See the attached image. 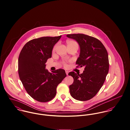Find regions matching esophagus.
<instances>
[{
    "mask_svg": "<svg viewBox=\"0 0 130 130\" xmlns=\"http://www.w3.org/2000/svg\"><path fill=\"white\" fill-rule=\"evenodd\" d=\"M65 72H66V75H68V73H69L68 71H66Z\"/></svg>",
    "mask_w": 130,
    "mask_h": 130,
    "instance_id": "34e87169",
    "label": "esophagus"
}]
</instances>
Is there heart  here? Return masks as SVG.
Segmentation results:
<instances>
[{
	"label": "heart",
	"instance_id": "heart-1",
	"mask_svg": "<svg viewBox=\"0 0 130 130\" xmlns=\"http://www.w3.org/2000/svg\"><path fill=\"white\" fill-rule=\"evenodd\" d=\"M67 45H68V44H69L74 43H76V42L74 41H73V40H68V41H67ZM56 47H57V45H55L54 47V48H53V50L54 51L55 50V49L56 48Z\"/></svg>",
	"mask_w": 130,
	"mask_h": 130
}]
</instances>
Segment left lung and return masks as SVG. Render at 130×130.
<instances>
[{"label":"left lung","instance_id":"left-lung-1","mask_svg":"<svg viewBox=\"0 0 130 130\" xmlns=\"http://www.w3.org/2000/svg\"><path fill=\"white\" fill-rule=\"evenodd\" d=\"M75 40L80 49L77 67H85L82 74L69 72L74 79L69 86L72 97L79 101H87L94 97L103 86L109 72L108 54L105 46L96 38L83 34H68Z\"/></svg>","mask_w":130,"mask_h":130}]
</instances>
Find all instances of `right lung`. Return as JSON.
I'll use <instances>...</instances> for the list:
<instances>
[{
  "mask_svg": "<svg viewBox=\"0 0 130 130\" xmlns=\"http://www.w3.org/2000/svg\"><path fill=\"white\" fill-rule=\"evenodd\" d=\"M42 37L25 44L18 58L20 79L29 95L40 102L51 101L56 94V88L66 76L64 69L52 73L45 69L46 62L52 56L54 46L61 38Z\"/></svg>",
  "mask_w": 130,
  "mask_h": 130,
  "instance_id": "obj_1",
  "label": "right lung"
}]
</instances>
